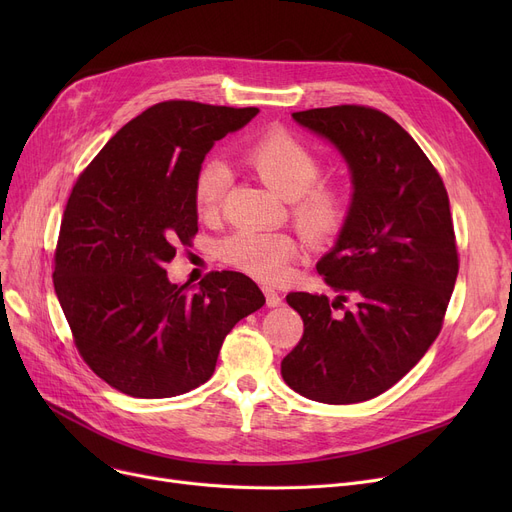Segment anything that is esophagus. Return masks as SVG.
<instances>
[{
	"instance_id": "34e87169",
	"label": "esophagus",
	"mask_w": 512,
	"mask_h": 512,
	"mask_svg": "<svg viewBox=\"0 0 512 512\" xmlns=\"http://www.w3.org/2000/svg\"><path fill=\"white\" fill-rule=\"evenodd\" d=\"M263 294H265L267 307H280L282 305V294L278 290H274L272 286H263Z\"/></svg>"
}]
</instances>
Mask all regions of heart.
I'll return each mask as SVG.
<instances>
[{"label":"heart","instance_id":"obj_1","mask_svg":"<svg viewBox=\"0 0 512 512\" xmlns=\"http://www.w3.org/2000/svg\"><path fill=\"white\" fill-rule=\"evenodd\" d=\"M247 164L278 195L292 201V218L311 240L334 236L351 211V195L342 184L317 182L324 161L297 134L286 128L265 132L247 151ZM230 186L224 161L207 159L199 166L193 199L199 215L218 213ZM299 255V242L288 232L242 228L222 240L220 257L234 270L274 284L288 276Z\"/></svg>","mask_w":512,"mask_h":512}]
</instances>
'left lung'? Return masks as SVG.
I'll return each mask as SVG.
<instances>
[{
  "label": "left lung",
  "mask_w": 512,
  "mask_h": 512,
  "mask_svg": "<svg viewBox=\"0 0 512 512\" xmlns=\"http://www.w3.org/2000/svg\"><path fill=\"white\" fill-rule=\"evenodd\" d=\"M292 118L336 145L355 191L336 247L317 263L336 301L286 297L305 330L282 378L311 400L353 405L392 388L442 330L459 274L448 193L411 134L375 107H315ZM351 296L358 309L336 316Z\"/></svg>",
  "instance_id": "left-lung-1"
}]
</instances>
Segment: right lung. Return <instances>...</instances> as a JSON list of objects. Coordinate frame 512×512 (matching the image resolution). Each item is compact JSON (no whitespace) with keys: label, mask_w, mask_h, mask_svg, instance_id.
Listing matches in <instances>:
<instances>
[{"label":"right lung","mask_w":512,"mask_h":512,"mask_svg":"<svg viewBox=\"0 0 512 512\" xmlns=\"http://www.w3.org/2000/svg\"><path fill=\"white\" fill-rule=\"evenodd\" d=\"M257 112L155 103L72 186L53 286L80 357L128 396L170 398L205 384L228 332L265 303L240 272H209L193 290L164 270L199 232L193 184L207 151Z\"/></svg>","instance_id":"1"}]
</instances>
